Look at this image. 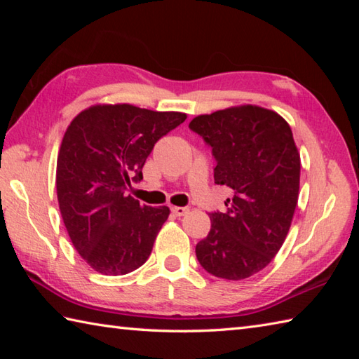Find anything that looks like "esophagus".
I'll return each mask as SVG.
<instances>
[{"label":"esophagus","instance_id":"obj_1","mask_svg":"<svg viewBox=\"0 0 359 359\" xmlns=\"http://www.w3.org/2000/svg\"><path fill=\"white\" fill-rule=\"evenodd\" d=\"M171 211L175 216H185L189 210L187 207H171Z\"/></svg>","mask_w":359,"mask_h":359}]
</instances>
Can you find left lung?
Instances as JSON below:
<instances>
[{
    "instance_id": "obj_1",
    "label": "left lung",
    "mask_w": 359,
    "mask_h": 359,
    "mask_svg": "<svg viewBox=\"0 0 359 359\" xmlns=\"http://www.w3.org/2000/svg\"><path fill=\"white\" fill-rule=\"evenodd\" d=\"M189 129L216 158L215 182L234 191L226 212H211V230L196 245L212 276H253L278 255L299 196L301 157L292 129L278 112L255 104L197 116Z\"/></svg>"
}]
</instances>
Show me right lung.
I'll return each instance as SVG.
<instances>
[{
	"label": "right lung",
	"mask_w": 359,
	"mask_h": 359,
	"mask_svg": "<svg viewBox=\"0 0 359 359\" xmlns=\"http://www.w3.org/2000/svg\"><path fill=\"white\" fill-rule=\"evenodd\" d=\"M184 112L128 103L95 104L67 126L57 158V197L72 245L90 269L120 276L139 269L170 216L128 189L158 139L184 123Z\"/></svg>",
	"instance_id": "right-lung-1"
}]
</instances>
